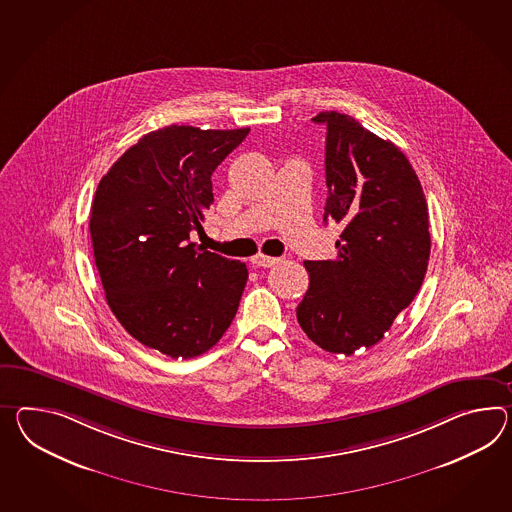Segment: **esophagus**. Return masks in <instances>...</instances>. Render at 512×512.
<instances>
[{"label":"esophagus","instance_id":"esophagus-1","mask_svg":"<svg viewBox=\"0 0 512 512\" xmlns=\"http://www.w3.org/2000/svg\"><path fill=\"white\" fill-rule=\"evenodd\" d=\"M279 261H281V259H277V257H266V255H255V257H251V262H253L255 266H259V268H272V266Z\"/></svg>","mask_w":512,"mask_h":512}]
</instances>
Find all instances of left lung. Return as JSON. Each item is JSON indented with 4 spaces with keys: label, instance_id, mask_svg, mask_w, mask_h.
<instances>
[{
    "label": "left lung",
    "instance_id": "1",
    "mask_svg": "<svg viewBox=\"0 0 512 512\" xmlns=\"http://www.w3.org/2000/svg\"><path fill=\"white\" fill-rule=\"evenodd\" d=\"M324 222L342 225L333 261H305L309 290L296 314L329 353L351 355L385 337L422 287L431 253L420 179L390 140L355 118L327 111Z\"/></svg>",
    "mask_w": 512,
    "mask_h": 512
}]
</instances>
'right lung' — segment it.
<instances>
[{
	"mask_svg": "<svg viewBox=\"0 0 512 512\" xmlns=\"http://www.w3.org/2000/svg\"><path fill=\"white\" fill-rule=\"evenodd\" d=\"M242 129L168 125L138 140L101 177L90 237L105 298L140 344L192 359L237 314L248 268L190 242L214 201L211 175Z\"/></svg>",
	"mask_w": 512,
	"mask_h": 512,
	"instance_id": "right-lung-1",
	"label": "right lung"
}]
</instances>
